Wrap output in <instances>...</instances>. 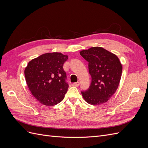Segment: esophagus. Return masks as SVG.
I'll use <instances>...</instances> for the list:
<instances>
[{
	"label": "esophagus",
	"mask_w": 148,
	"mask_h": 148,
	"mask_svg": "<svg viewBox=\"0 0 148 148\" xmlns=\"http://www.w3.org/2000/svg\"><path fill=\"white\" fill-rule=\"evenodd\" d=\"M72 86H76V87H78L79 86V82H76V83H73L72 84Z\"/></svg>",
	"instance_id": "obj_1"
}]
</instances>
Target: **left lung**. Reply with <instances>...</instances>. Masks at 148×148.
Masks as SVG:
<instances>
[{"instance_id": "obj_1", "label": "left lung", "mask_w": 148, "mask_h": 148, "mask_svg": "<svg viewBox=\"0 0 148 148\" xmlns=\"http://www.w3.org/2000/svg\"><path fill=\"white\" fill-rule=\"evenodd\" d=\"M88 62L91 83L81 92L88 104L96 106L106 102L113 96L119 85L122 66L114 53L101 47H93L80 52Z\"/></svg>"}]
</instances>
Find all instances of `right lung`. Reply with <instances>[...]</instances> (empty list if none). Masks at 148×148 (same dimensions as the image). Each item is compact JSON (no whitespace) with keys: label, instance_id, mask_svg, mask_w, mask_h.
<instances>
[{"label":"right lung","instance_id":"right-lung-1","mask_svg":"<svg viewBox=\"0 0 148 148\" xmlns=\"http://www.w3.org/2000/svg\"><path fill=\"white\" fill-rule=\"evenodd\" d=\"M68 56L59 52L46 53L31 60L25 70L26 83L33 96L48 106L64 99L69 88L63 66Z\"/></svg>","mask_w":148,"mask_h":148}]
</instances>
